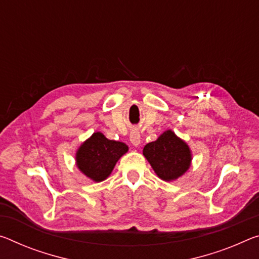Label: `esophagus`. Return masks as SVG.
Listing matches in <instances>:
<instances>
[{"label":"esophagus","mask_w":259,"mask_h":259,"mask_svg":"<svg viewBox=\"0 0 259 259\" xmlns=\"http://www.w3.org/2000/svg\"><path fill=\"white\" fill-rule=\"evenodd\" d=\"M130 142L134 146H138L141 144V134L137 130H134L130 133Z\"/></svg>","instance_id":"34e87169"}]
</instances>
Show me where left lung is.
Here are the masks:
<instances>
[{
  "mask_svg": "<svg viewBox=\"0 0 259 259\" xmlns=\"http://www.w3.org/2000/svg\"><path fill=\"white\" fill-rule=\"evenodd\" d=\"M143 154L158 178L166 182L181 178L191 166L190 147L171 130H166L157 141L146 144Z\"/></svg>",
  "mask_w": 259,
  "mask_h": 259,
  "instance_id": "8db88e82",
  "label": "left lung"
}]
</instances>
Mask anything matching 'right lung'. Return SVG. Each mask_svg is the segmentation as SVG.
<instances>
[{
	"label": "right lung",
	"mask_w": 259,
	"mask_h": 259,
	"mask_svg": "<svg viewBox=\"0 0 259 259\" xmlns=\"http://www.w3.org/2000/svg\"><path fill=\"white\" fill-rule=\"evenodd\" d=\"M128 150L129 147L124 143L110 141L97 131L77 149L76 166L81 174L93 182L105 181L112 174L118 159Z\"/></svg>",
	"instance_id": "1"
}]
</instances>
